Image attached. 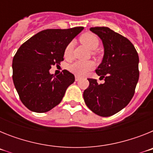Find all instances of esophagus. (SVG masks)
Here are the masks:
<instances>
[{
	"instance_id": "34e87169",
	"label": "esophagus",
	"mask_w": 153,
	"mask_h": 153,
	"mask_svg": "<svg viewBox=\"0 0 153 153\" xmlns=\"http://www.w3.org/2000/svg\"><path fill=\"white\" fill-rule=\"evenodd\" d=\"M80 79H81V77H80V76H75V80L76 81H79Z\"/></svg>"
}]
</instances>
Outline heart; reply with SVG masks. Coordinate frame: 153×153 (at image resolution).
Segmentation results:
<instances>
[{
	"label": "heart",
	"instance_id": "1",
	"mask_svg": "<svg viewBox=\"0 0 153 153\" xmlns=\"http://www.w3.org/2000/svg\"><path fill=\"white\" fill-rule=\"evenodd\" d=\"M79 41L84 46H86L88 49L95 50L99 46V39L97 35L92 33H83L79 37ZM73 44L70 43L67 46L64 51V56L66 58H70L72 56ZM94 67V63L93 61H82L77 60L70 65L69 69L73 74L76 76H83L91 70Z\"/></svg>",
	"mask_w": 153,
	"mask_h": 153
}]
</instances>
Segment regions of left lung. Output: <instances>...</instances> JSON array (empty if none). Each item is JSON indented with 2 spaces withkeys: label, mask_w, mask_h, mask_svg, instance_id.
I'll return each mask as SVG.
<instances>
[{
  "label": "left lung",
  "mask_w": 153,
  "mask_h": 153,
  "mask_svg": "<svg viewBox=\"0 0 153 153\" xmlns=\"http://www.w3.org/2000/svg\"><path fill=\"white\" fill-rule=\"evenodd\" d=\"M90 30L103 45V58L96 73L105 83L98 84L97 79H88L90 85L83 92V99L93 113L110 117L126 107L134 95L140 76L139 56L128 39L109 27Z\"/></svg>",
  "instance_id": "1"
}]
</instances>
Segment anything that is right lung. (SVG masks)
<instances>
[{
    "label": "right lung",
    "instance_id": "obj_1",
    "mask_svg": "<svg viewBox=\"0 0 153 153\" xmlns=\"http://www.w3.org/2000/svg\"><path fill=\"white\" fill-rule=\"evenodd\" d=\"M83 30V27L44 30L17 50L12 63L13 84L30 110L46 113L61 102L75 77L67 70L55 76L50 69L63 61L67 46Z\"/></svg>",
    "mask_w": 153,
    "mask_h": 153
}]
</instances>
